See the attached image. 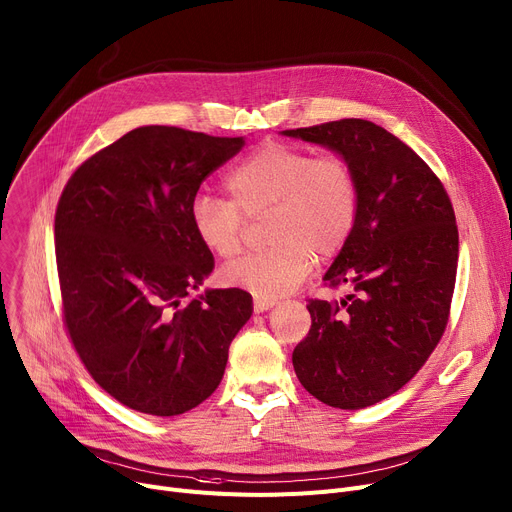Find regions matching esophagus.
<instances>
[{"label": "esophagus", "instance_id": "obj_1", "mask_svg": "<svg viewBox=\"0 0 512 512\" xmlns=\"http://www.w3.org/2000/svg\"><path fill=\"white\" fill-rule=\"evenodd\" d=\"M277 302L275 299H266V297H254V312L260 314V312H266L273 308Z\"/></svg>", "mask_w": 512, "mask_h": 512}]
</instances>
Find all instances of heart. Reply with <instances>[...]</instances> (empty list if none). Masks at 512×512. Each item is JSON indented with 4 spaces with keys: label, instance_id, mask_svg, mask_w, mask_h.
Wrapping results in <instances>:
<instances>
[{
    "label": "heart",
    "instance_id": "1",
    "mask_svg": "<svg viewBox=\"0 0 512 512\" xmlns=\"http://www.w3.org/2000/svg\"><path fill=\"white\" fill-rule=\"evenodd\" d=\"M231 200L200 192L190 219L196 237L213 254L231 258L242 248L244 217L268 210L270 248L223 266L221 281L256 297L275 299L302 283L320 258L337 256L359 215V186L351 165L337 155L266 142L225 177Z\"/></svg>",
    "mask_w": 512,
    "mask_h": 512
}]
</instances>
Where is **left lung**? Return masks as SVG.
Wrapping results in <instances>:
<instances>
[{"instance_id": "1", "label": "left lung", "mask_w": 512, "mask_h": 512, "mask_svg": "<svg viewBox=\"0 0 512 512\" xmlns=\"http://www.w3.org/2000/svg\"><path fill=\"white\" fill-rule=\"evenodd\" d=\"M281 134L333 150L357 177L353 235L322 277L349 293L310 299L312 326L293 368L318 401L364 409L403 388L444 333L459 260L455 210L434 171L366 119Z\"/></svg>"}]
</instances>
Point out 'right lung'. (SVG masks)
Wrapping results in <instances>:
<instances>
[{"mask_svg": "<svg viewBox=\"0 0 512 512\" xmlns=\"http://www.w3.org/2000/svg\"><path fill=\"white\" fill-rule=\"evenodd\" d=\"M169 126H144L84 161L55 213L64 318L82 364L122 405L171 417L215 393L252 295L206 289L215 258L190 204L208 173L244 148Z\"/></svg>", "mask_w": 512, "mask_h": 512, "instance_id": "right-lung-1", "label": "right lung"}]
</instances>
